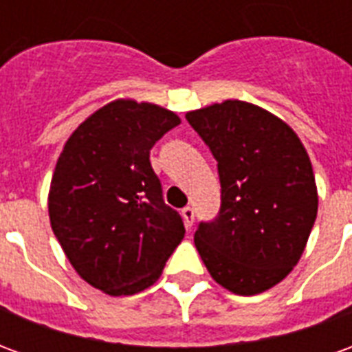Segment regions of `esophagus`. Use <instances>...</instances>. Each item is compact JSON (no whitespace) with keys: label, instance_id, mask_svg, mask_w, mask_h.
I'll use <instances>...</instances> for the list:
<instances>
[{"label":"esophagus","instance_id":"esophagus-1","mask_svg":"<svg viewBox=\"0 0 352 352\" xmlns=\"http://www.w3.org/2000/svg\"><path fill=\"white\" fill-rule=\"evenodd\" d=\"M181 214H183L186 228H192V224H194V209H192V207H184L183 211H181Z\"/></svg>","mask_w":352,"mask_h":352}]
</instances>
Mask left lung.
Returning <instances> with one entry per match:
<instances>
[{"instance_id": "obj_1", "label": "left lung", "mask_w": 352, "mask_h": 352, "mask_svg": "<svg viewBox=\"0 0 352 352\" xmlns=\"http://www.w3.org/2000/svg\"><path fill=\"white\" fill-rule=\"evenodd\" d=\"M217 160L221 209L194 243L219 285L239 296L275 287L292 272L317 219L311 160L290 126L239 100L186 113Z\"/></svg>"}]
</instances>
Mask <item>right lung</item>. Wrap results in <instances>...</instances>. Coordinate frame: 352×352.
<instances>
[{
	"instance_id": "obj_1",
	"label": "right lung",
	"mask_w": 352,
	"mask_h": 352,
	"mask_svg": "<svg viewBox=\"0 0 352 352\" xmlns=\"http://www.w3.org/2000/svg\"><path fill=\"white\" fill-rule=\"evenodd\" d=\"M179 124L168 109L116 100L67 139L50 183V226L94 288L138 294L156 283L183 241V219L166 206L148 160L156 141Z\"/></svg>"
}]
</instances>
